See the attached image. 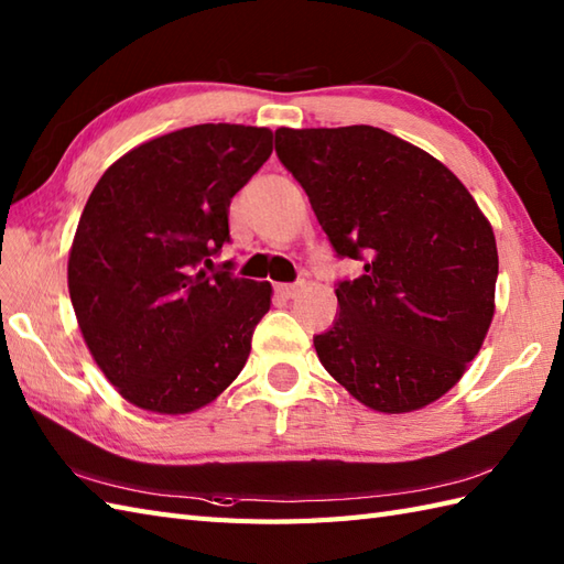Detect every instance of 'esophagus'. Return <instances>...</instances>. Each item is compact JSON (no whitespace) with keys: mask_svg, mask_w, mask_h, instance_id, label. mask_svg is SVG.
<instances>
[{"mask_svg":"<svg viewBox=\"0 0 564 564\" xmlns=\"http://www.w3.org/2000/svg\"><path fill=\"white\" fill-rule=\"evenodd\" d=\"M303 289L305 285L303 283H281V285H275V291H279L285 301H293V297H297L303 293Z\"/></svg>","mask_w":564,"mask_h":564,"instance_id":"obj_1","label":"esophagus"}]
</instances>
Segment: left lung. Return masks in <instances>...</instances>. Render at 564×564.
<instances>
[{"mask_svg":"<svg viewBox=\"0 0 564 564\" xmlns=\"http://www.w3.org/2000/svg\"><path fill=\"white\" fill-rule=\"evenodd\" d=\"M275 154L305 188L337 257L339 315L315 337L327 373L376 412L436 402L480 351L495 315L492 225L460 178L373 126L279 128Z\"/></svg>","mask_w":564,"mask_h":564,"instance_id":"left-lung-1","label":"left lung"}]
</instances>
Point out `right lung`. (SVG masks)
Listing matches in <instances>:
<instances>
[{"mask_svg":"<svg viewBox=\"0 0 564 564\" xmlns=\"http://www.w3.org/2000/svg\"><path fill=\"white\" fill-rule=\"evenodd\" d=\"M269 128L203 123L142 142L94 186L67 261L82 337L140 410L188 414L245 368L271 283L206 273L230 200L271 158Z\"/></svg>","mask_w":564,"mask_h":564,"instance_id":"add662e5","label":"right lung"}]
</instances>
